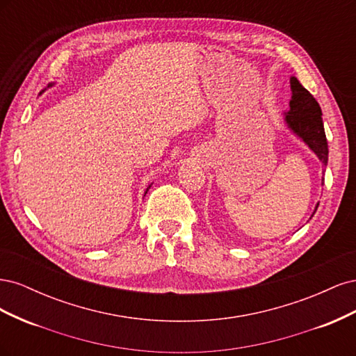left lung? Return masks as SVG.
I'll return each mask as SVG.
<instances>
[{
    "label": "left lung",
    "mask_w": 356,
    "mask_h": 356,
    "mask_svg": "<svg viewBox=\"0 0 356 356\" xmlns=\"http://www.w3.org/2000/svg\"><path fill=\"white\" fill-rule=\"evenodd\" d=\"M293 96L289 101V111L285 117L286 124L303 139L319 160L327 166L328 143L322 123V111L312 93L305 89L296 77H291ZM318 208V207H316Z\"/></svg>",
    "instance_id": "obj_1"
}]
</instances>
